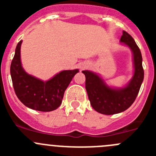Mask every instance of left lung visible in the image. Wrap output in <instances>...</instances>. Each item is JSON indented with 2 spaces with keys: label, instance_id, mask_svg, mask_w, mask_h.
I'll return each mask as SVG.
<instances>
[{
  "label": "left lung",
  "instance_id": "8db88e82",
  "mask_svg": "<svg viewBox=\"0 0 156 156\" xmlns=\"http://www.w3.org/2000/svg\"><path fill=\"white\" fill-rule=\"evenodd\" d=\"M120 42L127 45L133 53V75L125 87L113 88L103 78L90 71H82L85 75V87L94 109L101 114L114 115L127 109L136 100L144 78L142 55L133 37L123 31Z\"/></svg>",
  "mask_w": 156,
  "mask_h": 156
}]
</instances>
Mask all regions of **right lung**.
<instances>
[{
    "label": "right lung",
    "mask_w": 156,
    "mask_h": 156,
    "mask_svg": "<svg viewBox=\"0 0 156 156\" xmlns=\"http://www.w3.org/2000/svg\"><path fill=\"white\" fill-rule=\"evenodd\" d=\"M20 41L15 50L10 66V75L14 90L19 100L26 106L41 112L56 109L62 103L64 93L78 69L64 70L51 79L43 81L29 75L22 66Z\"/></svg>",
    "instance_id": "add662e5"
}]
</instances>
